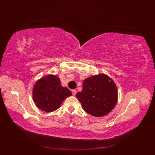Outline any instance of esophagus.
Masks as SVG:
<instances>
[{
	"instance_id": "obj_1",
	"label": "esophagus",
	"mask_w": 155,
	"mask_h": 155,
	"mask_svg": "<svg viewBox=\"0 0 155 155\" xmlns=\"http://www.w3.org/2000/svg\"><path fill=\"white\" fill-rule=\"evenodd\" d=\"M72 94H73L74 96H75V95L76 94V92H77V91H76V89H74V90H72Z\"/></svg>"
}]
</instances>
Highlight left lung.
<instances>
[{
	"instance_id": "1",
	"label": "left lung",
	"mask_w": 155,
	"mask_h": 155,
	"mask_svg": "<svg viewBox=\"0 0 155 155\" xmlns=\"http://www.w3.org/2000/svg\"><path fill=\"white\" fill-rule=\"evenodd\" d=\"M76 97L87 113L101 117L114 109L118 100V91L110 78L98 74L83 81V90L77 93Z\"/></svg>"
}]
</instances>
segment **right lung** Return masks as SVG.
Here are the masks:
<instances>
[{
  "instance_id": "right-lung-1",
  "label": "right lung",
  "mask_w": 155,
  "mask_h": 155,
  "mask_svg": "<svg viewBox=\"0 0 155 155\" xmlns=\"http://www.w3.org/2000/svg\"><path fill=\"white\" fill-rule=\"evenodd\" d=\"M72 92L61 85L60 79L54 75H47L37 81L33 88V99L39 109L50 112L57 110L65 98Z\"/></svg>"
}]
</instances>
